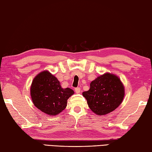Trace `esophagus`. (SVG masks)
<instances>
[{"label":"esophagus","instance_id":"1","mask_svg":"<svg viewBox=\"0 0 152 152\" xmlns=\"http://www.w3.org/2000/svg\"><path fill=\"white\" fill-rule=\"evenodd\" d=\"M75 91L76 94H79L80 92V88H75Z\"/></svg>","mask_w":152,"mask_h":152}]
</instances>
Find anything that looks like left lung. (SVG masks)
<instances>
[{
  "mask_svg": "<svg viewBox=\"0 0 152 152\" xmlns=\"http://www.w3.org/2000/svg\"><path fill=\"white\" fill-rule=\"evenodd\" d=\"M82 94L92 111L97 115H104L113 111L121 105L124 88L117 76L105 73L92 81L90 90Z\"/></svg>",
  "mask_w": 152,
  "mask_h": 152,
  "instance_id": "obj_1",
  "label": "left lung"
}]
</instances>
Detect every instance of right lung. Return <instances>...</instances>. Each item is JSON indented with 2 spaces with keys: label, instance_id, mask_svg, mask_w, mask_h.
<instances>
[{
  "label": "right lung",
  "instance_id": "add662e5",
  "mask_svg": "<svg viewBox=\"0 0 152 152\" xmlns=\"http://www.w3.org/2000/svg\"><path fill=\"white\" fill-rule=\"evenodd\" d=\"M30 92L34 105L50 116L63 111L68 99L74 93L70 88H62L57 78L47 70L34 79Z\"/></svg>",
  "mask_w": 152,
  "mask_h": 152
}]
</instances>
